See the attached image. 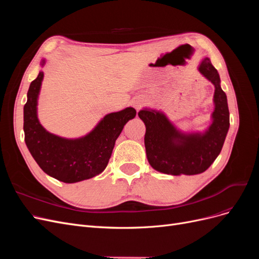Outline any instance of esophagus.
<instances>
[{
	"label": "esophagus",
	"mask_w": 259,
	"mask_h": 259,
	"mask_svg": "<svg viewBox=\"0 0 259 259\" xmlns=\"http://www.w3.org/2000/svg\"><path fill=\"white\" fill-rule=\"evenodd\" d=\"M145 103H146V99L144 97L138 96L134 100H133V107H134L136 110H139V109L144 106Z\"/></svg>",
	"instance_id": "obj_1"
}]
</instances>
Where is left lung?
I'll return each mask as SVG.
<instances>
[{"instance_id":"left-lung-1","label":"left lung","mask_w":259,"mask_h":259,"mask_svg":"<svg viewBox=\"0 0 259 259\" xmlns=\"http://www.w3.org/2000/svg\"><path fill=\"white\" fill-rule=\"evenodd\" d=\"M198 71L214 85V111L204 131H183L162 110L143 108L138 116L145 123V147L150 165L167 175H197L205 171L222 151L229 131V109L221 77L210 59L203 57Z\"/></svg>"}]
</instances>
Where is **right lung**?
<instances>
[{"instance_id":"obj_1","label":"right lung","mask_w":259,"mask_h":259,"mask_svg":"<svg viewBox=\"0 0 259 259\" xmlns=\"http://www.w3.org/2000/svg\"><path fill=\"white\" fill-rule=\"evenodd\" d=\"M46 59L40 65L43 68ZM44 72L31 82L23 107L25 142L31 155L44 173L66 184H74L103 173L110 159L115 140L136 110L127 107L106 114L91 132L77 138H66L46 131L37 116V104Z\"/></svg>"}]
</instances>
